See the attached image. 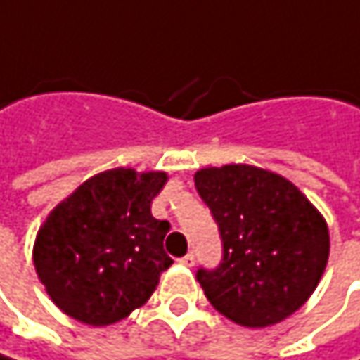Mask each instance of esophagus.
<instances>
[{"mask_svg": "<svg viewBox=\"0 0 360 360\" xmlns=\"http://www.w3.org/2000/svg\"><path fill=\"white\" fill-rule=\"evenodd\" d=\"M179 263L183 264V266H193V263H195V257L189 252V255H185V257H181Z\"/></svg>", "mask_w": 360, "mask_h": 360, "instance_id": "1", "label": "esophagus"}]
</instances>
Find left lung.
Segmentation results:
<instances>
[{
  "label": "left lung",
  "instance_id": "obj_1",
  "mask_svg": "<svg viewBox=\"0 0 360 360\" xmlns=\"http://www.w3.org/2000/svg\"><path fill=\"white\" fill-rule=\"evenodd\" d=\"M195 187L222 238L220 264L195 273L210 304L248 328L277 324L304 306L330 252L326 222L306 195L250 165L201 169Z\"/></svg>",
  "mask_w": 360,
  "mask_h": 360
}]
</instances>
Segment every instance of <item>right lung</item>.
<instances>
[{
    "label": "right lung",
    "instance_id": "1",
    "mask_svg": "<svg viewBox=\"0 0 360 360\" xmlns=\"http://www.w3.org/2000/svg\"><path fill=\"white\" fill-rule=\"evenodd\" d=\"M165 183L159 171L114 169L54 207L36 236L34 264L67 316L108 326L153 295L160 273L173 264L162 248L171 224L150 214Z\"/></svg>",
    "mask_w": 360,
    "mask_h": 360
}]
</instances>
